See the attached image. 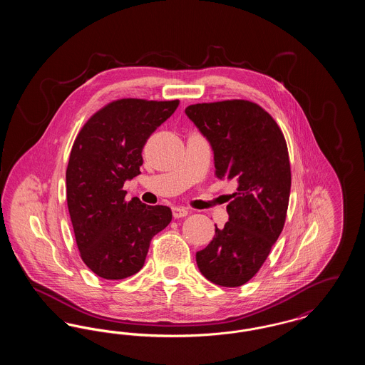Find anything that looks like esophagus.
<instances>
[{"instance_id": "34e87169", "label": "esophagus", "mask_w": 365, "mask_h": 365, "mask_svg": "<svg viewBox=\"0 0 365 365\" xmlns=\"http://www.w3.org/2000/svg\"><path fill=\"white\" fill-rule=\"evenodd\" d=\"M173 215H174L175 219L185 217V216L189 215V210L186 208H182V207H174V208H173Z\"/></svg>"}]
</instances>
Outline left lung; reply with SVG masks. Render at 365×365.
Listing matches in <instances>:
<instances>
[{"instance_id": "obj_1", "label": "left lung", "mask_w": 365, "mask_h": 365, "mask_svg": "<svg viewBox=\"0 0 365 365\" xmlns=\"http://www.w3.org/2000/svg\"><path fill=\"white\" fill-rule=\"evenodd\" d=\"M185 112L212 146L216 178L237 183L228 222L222 230L215 225L197 265L212 283L238 287L259 272L284 226L292 187L286 139L268 112L246 100L194 104Z\"/></svg>"}]
</instances>
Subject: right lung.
<instances>
[{
  "label": "right lung",
  "mask_w": 365,
  "mask_h": 365,
  "mask_svg": "<svg viewBox=\"0 0 365 365\" xmlns=\"http://www.w3.org/2000/svg\"><path fill=\"white\" fill-rule=\"evenodd\" d=\"M179 105L122 98L96 112L79 131L67 167V204L81 257L100 278L119 280L143 267L152 238L170 225L168 207H150L123 185L140 174L148 138Z\"/></svg>",
  "instance_id": "obj_1"
}]
</instances>
